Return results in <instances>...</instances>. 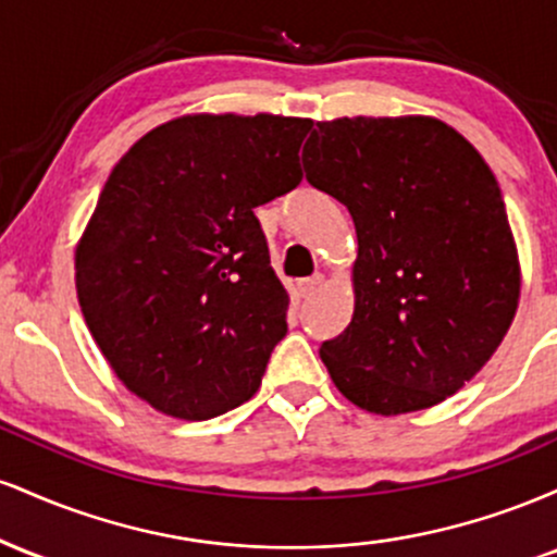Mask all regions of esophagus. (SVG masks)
<instances>
[{
  "mask_svg": "<svg viewBox=\"0 0 557 557\" xmlns=\"http://www.w3.org/2000/svg\"><path fill=\"white\" fill-rule=\"evenodd\" d=\"M322 283H324V277L322 274H314V277H306V280H300L298 283V293L304 298H309V296H314V293L319 290V287H322Z\"/></svg>",
  "mask_w": 557,
  "mask_h": 557,
  "instance_id": "obj_1",
  "label": "esophagus"
}]
</instances>
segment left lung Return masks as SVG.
Listing matches in <instances>:
<instances>
[{
  "instance_id": "left-lung-1",
  "label": "left lung",
  "mask_w": 557,
  "mask_h": 557,
  "mask_svg": "<svg viewBox=\"0 0 557 557\" xmlns=\"http://www.w3.org/2000/svg\"><path fill=\"white\" fill-rule=\"evenodd\" d=\"M304 146L306 181L354 216V319L319 356L363 411L458 393L513 322L521 267L500 185L434 117H341Z\"/></svg>"
}]
</instances>
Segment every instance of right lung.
<instances>
[{"instance_id": "obj_1", "label": "right lung", "mask_w": 557, "mask_h": 557, "mask_svg": "<svg viewBox=\"0 0 557 557\" xmlns=\"http://www.w3.org/2000/svg\"><path fill=\"white\" fill-rule=\"evenodd\" d=\"M309 131L280 114H185L114 164L75 287L114 374L157 411L207 421L259 389L290 298L253 209L300 183Z\"/></svg>"}]
</instances>
